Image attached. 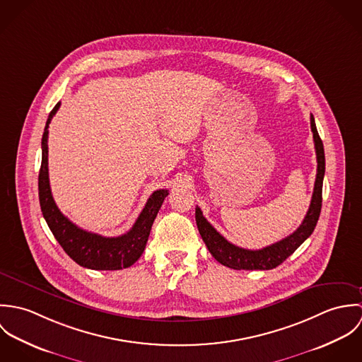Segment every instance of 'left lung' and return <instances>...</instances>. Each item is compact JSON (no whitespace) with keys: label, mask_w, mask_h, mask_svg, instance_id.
<instances>
[{"label":"left lung","mask_w":362,"mask_h":362,"mask_svg":"<svg viewBox=\"0 0 362 362\" xmlns=\"http://www.w3.org/2000/svg\"><path fill=\"white\" fill-rule=\"evenodd\" d=\"M310 129L313 134V144H315V152H316V180L313 187V194L310 199V209L307 211L305 218L303 220L301 226L288 237L283 238L281 241L272 244L269 247H264L262 250H245L240 248L231 243H228L217 230L207 221L204 217V213L199 207L195 210V218L197 226L199 230V234L206 244L209 252L213 255V258L221 264L235 269V270H269L279 264H281L290 255L294 254V251L310 237L313 233L319 214L322 207V185H323V177H325V151L322 139L317 134L315 118L310 114Z\"/></svg>","instance_id":"1"}]
</instances>
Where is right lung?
I'll return each mask as SVG.
<instances>
[{
    "mask_svg": "<svg viewBox=\"0 0 362 362\" xmlns=\"http://www.w3.org/2000/svg\"><path fill=\"white\" fill-rule=\"evenodd\" d=\"M59 104L52 108L42 138V165L39 173V201L52 235L68 257L78 264L93 270H119L132 266L145 251L152 224L168 189L155 191L132 228L119 237H103L86 231L65 217L52 199L49 181V125Z\"/></svg>",
    "mask_w": 362,
    "mask_h": 362,
    "instance_id": "right-lung-1",
    "label": "right lung"
}]
</instances>
